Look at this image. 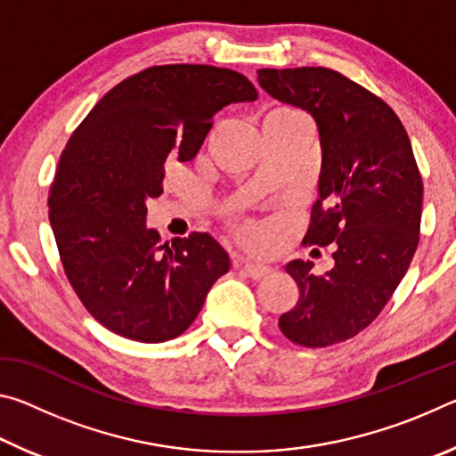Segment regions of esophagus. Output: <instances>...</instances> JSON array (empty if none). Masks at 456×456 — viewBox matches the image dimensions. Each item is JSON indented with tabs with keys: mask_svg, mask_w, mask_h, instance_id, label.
Listing matches in <instances>:
<instances>
[{
	"mask_svg": "<svg viewBox=\"0 0 456 456\" xmlns=\"http://www.w3.org/2000/svg\"><path fill=\"white\" fill-rule=\"evenodd\" d=\"M241 269L245 272V275L251 277V280H261V277H265L269 273V267L259 265V264H243Z\"/></svg>",
	"mask_w": 456,
	"mask_h": 456,
	"instance_id": "obj_1",
	"label": "esophagus"
}]
</instances>
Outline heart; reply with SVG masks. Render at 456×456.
Here are the masks:
<instances>
[{"mask_svg":"<svg viewBox=\"0 0 456 456\" xmlns=\"http://www.w3.org/2000/svg\"><path fill=\"white\" fill-rule=\"evenodd\" d=\"M239 233H241V237L247 239V241H251V239L257 235V229L253 227V225H245V227H241V231H239Z\"/></svg>","mask_w":456,"mask_h":456,"instance_id":"1","label":"heart"}]
</instances>
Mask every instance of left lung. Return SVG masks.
I'll list each match as a JSON object with an SVG mask.
<instances>
[{
    "mask_svg": "<svg viewBox=\"0 0 456 456\" xmlns=\"http://www.w3.org/2000/svg\"><path fill=\"white\" fill-rule=\"evenodd\" d=\"M267 94L304 108L322 141L320 199L304 245L334 247V267L285 265L299 299L280 318L281 334L305 348L350 339L372 323L403 281L420 239L422 176L396 112L330 68H264Z\"/></svg>",
    "mask_w": 456,
    "mask_h": 456,
    "instance_id": "8db88e82",
    "label": "left lung"
}]
</instances>
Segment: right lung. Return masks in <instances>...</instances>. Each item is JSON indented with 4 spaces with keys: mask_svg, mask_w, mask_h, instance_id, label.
I'll return each mask as SVG.
<instances>
[{
    "mask_svg": "<svg viewBox=\"0 0 456 456\" xmlns=\"http://www.w3.org/2000/svg\"><path fill=\"white\" fill-rule=\"evenodd\" d=\"M256 98L229 68L151 66L106 92L61 151L48 195L61 265L114 334L144 344L181 336L229 272L211 235L160 243L146 227V199L163 192L167 160L195 157L223 106Z\"/></svg>",
    "mask_w": 456,
    "mask_h": 456,
    "instance_id": "right-lung-1",
    "label": "right lung"
}]
</instances>
